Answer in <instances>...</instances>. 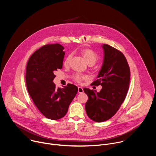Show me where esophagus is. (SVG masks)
Segmentation results:
<instances>
[{"instance_id": "1", "label": "esophagus", "mask_w": 156, "mask_h": 156, "mask_svg": "<svg viewBox=\"0 0 156 156\" xmlns=\"http://www.w3.org/2000/svg\"><path fill=\"white\" fill-rule=\"evenodd\" d=\"M78 93H83V89L81 87H78Z\"/></svg>"}]
</instances>
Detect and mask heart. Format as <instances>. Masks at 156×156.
Segmentation results:
<instances>
[{"label": "heart", "mask_w": 156, "mask_h": 156, "mask_svg": "<svg viewBox=\"0 0 156 156\" xmlns=\"http://www.w3.org/2000/svg\"><path fill=\"white\" fill-rule=\"evenodd\" d=\"M80 52L89 65H94L98 60V54L94 51H93L90 49H87V48L83 49L81 50ZM71 58H72V54H70L67 57H66V58L64 62L65 66H68L69 65ZM85 78H86V76L83 75L76 73L73 75V80L78 83L81 82L82 80H83Z\"/></svg>", "instance_id": "b5f03b06"}]
</instances>
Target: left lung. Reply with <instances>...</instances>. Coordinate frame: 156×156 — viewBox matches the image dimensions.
I'll return each mask as SVG.
<instances>
[{"mask_svg": "<svg viewBox=\"0 0 156 156\" xmlns=\"http://www.w3.org/2000/svg\"><path fill=\"white\" fill-rule=\"evenodd\" d=\"M104 62L97 80L91 85L102 86L99 93L84 88L88 96L86 112L94 122H102L112 118L123 102L129 87L130 70L122 52L108 44L102 46Z\"/></svg>", "mask_w": 156, "mask_h": 156, "instance_id": "obj_1", "label": "left lung"}]
</instances>
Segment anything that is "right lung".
<instances>
[{
  "mask_svg": "<svg viewBox=\"0 0 156 156\" xmlns=\"http://www.w3.org/2000/svg\"><path fill=\"white\" fill-rule=\"evenodd\" d=\"M64 48L59 44H47L30 57L26 70L28 93L40 112L51 120H58L67 113L78 89L73 84L56 87L55 73L62 69Z\"/></svg>",
  "mask_w": 156,
  "mask_h": 156,
  "instance_id": "right-lung-1",
  "label": "right lung"
}]
</instances>
